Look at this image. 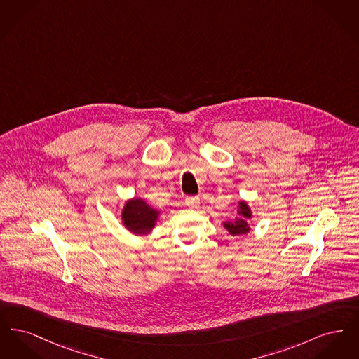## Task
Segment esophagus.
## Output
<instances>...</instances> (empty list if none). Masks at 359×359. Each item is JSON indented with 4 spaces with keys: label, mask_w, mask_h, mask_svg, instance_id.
<instances>
[{
    "label": "esophagus",
    "mask_w": 359,
    "mask_h": 359,
    "mask_svg": "<svg viewBox=\"0 0 359 359\" xmlns=\"http://www.w3.org/2000/svg\"><path fill=\"white\" fill-rule=\"evenodd\" d=\"M186 205L189 208H198L199 205H201V199L198 196H188L187 199H186Z\"/></svg>",
    "instance_id": "obj_1"
}]
</instances>
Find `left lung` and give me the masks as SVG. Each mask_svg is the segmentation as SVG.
Returning a JSON list of instances; mask_svg holds the SVG:
<instances>
[{
    "label": "left lung",
    "mask_w": 359,
    "mask_h": 359,
    "mask_svg": "<svg viewBox=\"0 0 359 359\" xmlns=\"http://www.w3.org/2000/svg\"><path fill=\"white\" fill-rule=\"evenodd\" d=\"M252 218H253L252 208L245 201H238L237 217L233 221L223 222V227L230 236H248L249 231L252 230L249 226V221Z\"/></svg>",
    "instance_id": "8db88e82"
}]
</instances>
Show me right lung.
I'll return each instance as SVG.
<instances>
[{
	"mask_svg": "<svg viewBox=\"0 0 359 359\" xmlns=\"http://www.w3.org/2000/svg\"><path fill=\"white\" fill-rule=\"evenodd\" d=\"M161 215L145 199L136 196L128 199L121 210V221L125 229L135 236H147L156 226Z\"/></svg>",
	"mask_w": 359,
	"mask_h": 359,
	"instance_id": "right-lung-1",
	"label": "right lung"
}]
</instances>
